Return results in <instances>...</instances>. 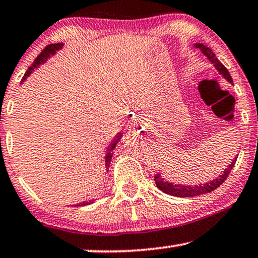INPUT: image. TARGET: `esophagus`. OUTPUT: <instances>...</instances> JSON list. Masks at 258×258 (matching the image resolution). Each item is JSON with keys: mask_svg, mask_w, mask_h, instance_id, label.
I'll list each match as a JSON object with an SVG mask.
<instances>
[{"mask_svg": "<svg viewBox=\"0 0 258 258\" xmlns=\"http://www.w3.org/2000/svg\"><path fill=\"white\" fill-rule=\"evenodd\" d=\"M127 128H128L130 132L132 133H142L144 131V128L142 127V120L139 118H133L131 121L127 125Z\"/></svg>", "mask_w": 258, "mask_h": 258, "instance_id": "esophagus-1", "label": "esophagus"}]
</instances>
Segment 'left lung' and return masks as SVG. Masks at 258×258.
Returning <instances> with one entry per match:
<instances>
[{
	"label": "left lung",
	"instance_id": "left-lung-1",
	"mask_svg": "<svg viewBox=\"0 0 258 258\" xmlns=\"http://www.w3.org/2000/svg\"><path fill=\"white\" fill-rule=\"evenodd\" d=\"M194 46L199 48V50H200L202 53H204L205 56L208 58V60H210L211 63L214 65V68L219 71V74L225 78V80L229 81L230 83L233 82L232 77H231V75L229 73V70L224 67L223 63H220V60L218 59V58L216 57V54H214V52L212 51L210 47L205 46L204 44H194ZM236 161H237V157L230 163L229 167L225 169V170L223 171V174H221L219 177L214 178L213 181L207 182V183H204V184L202 183L195 184V185L174 184V183H171V182L165 181V178H163L161 174H157L155 176V182H156V185L161 189L163 193L172 195V197H178V198L198 197V195H201V194L211 193V191H213L214 189L220 187V185L225 182V180L227 178V176H229L231 170H232L234 164H236Z\"/></svg>",
	"mask_w": 258,
	"mask_h": 258
}]
</instances>
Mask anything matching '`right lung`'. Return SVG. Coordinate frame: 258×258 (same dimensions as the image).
Listing matches in <instances>:
<instances>
[{"label":"right lung","instance_id":"add662e5","mask_svg":"<svg viewBox=\"0 0 258 258\" xmlns=\"http://www.w3.org/2000/svg\"><path fill=\"white\" fill-rule=\"evenodd\" d=\"M63 45H64V44H60V42H58V44L47 45V46L45 47L44 50L41 51V53L39 54V56H38L37 58H35L34 63L32 64L31 67L28 68L27 71H26L25 76H24V78H22V82H24L26 78H27V77L29 76V75H31L32 71H33L34 69H37L38 67H40L41 64H44L45 61H46L51 56H53V54H56V52L59 51L60 48L63 47ZM121 137H122L121 133H118V135L115 136V138L113 139V142L109 144L108 148H107V153H106V158H105V159H106V161H105V162H106V168H109L110 159H112V157H113V151H114V149H115V146H116V144H118V143H119V140H120V138H121ZM107 171H108V170H107ZM93 202H94V200L83 201V202H81V204L75 205V206H87V205L93 204Z\"/></svg>","mask_w":258,"mask_h":258}]
</instances>
